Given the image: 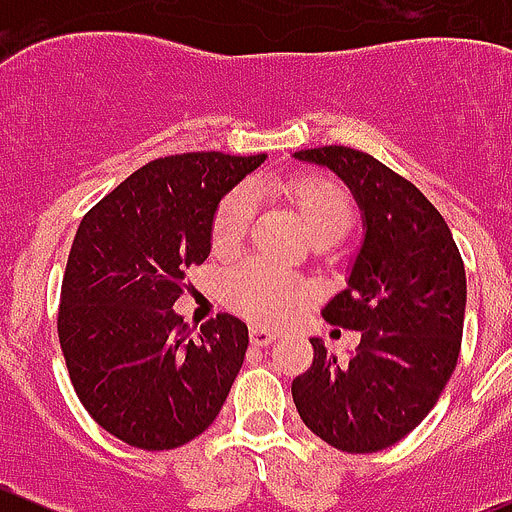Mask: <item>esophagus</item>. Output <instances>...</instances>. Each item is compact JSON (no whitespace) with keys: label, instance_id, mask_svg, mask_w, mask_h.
Here are the masks:
<instances>
[{"label":"esophagus","instance_id":"34e87169","mask_svg":"<svg viewBox=\"0 0 512 512\" xmlns=\"http://www.w3.org/2000/svg\"><path fill=\"white\" fill-rule=\"evenodd\" d=\"M275 336L278 334L270 329H265V326H252V331H250V339L255 347H267V344H273Z\"/></svg>","mask_w":512,"mask_h":512}]
</instances>
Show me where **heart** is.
<instances>
[{
	"label": "heart",
	"mask_w": 512,
	"mask_h": 512,
	"mask_svg": "<svg viewBox=\"0 0 512 512\" xmlns=\"http://www.w3.org/2000/svg\"><path fill=\"white\" fill-rule=\"evenodd\" d=\"M267 191L290 201L313 239L334 242L352 227V201L331 178H255L252 183L234 186L216 206L211 219V250L216 257H232L242 247L255 219L257 193ZM303 296L306 285L296 275L265 262H245L224 275V301L255 324H280L303 301Z\"/></svg>",
	"instance_id": "1"
}]
</instances>
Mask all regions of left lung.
I'll use <instances>...</instances> for the list:
<instances>
[{
    "instance_id": "1",
    "label": "left lung",
    "mask_w": 512,
    "mask_h": 512,
    "mask_svg": "<svg viewBox=\"0 0 512 512\" xmlns=\"http://www.w3.org/2000/svg\"><path fill=\"white\" fill-rule=\"evenodd\" d=\"M352 188L365 242L349 285L324 306L329 324L362 334L336 362L311 339L313 362L290 385L301 421L347 454H372L408 436L444 393L462 349L467 275L436 206L388 165L352 147L301 150Z\"/></svg>"
}]
</instances>
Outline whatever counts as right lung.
Instances as JSON below:
<instances>
[{
	"mask_svg": "<svg viewBox=\"0 0 512 512\" xmlns=\"http://www.w3.org/2000/svg\"><path fill=\"white\" fill-rule=\"evenodd\" d=\"M265 155L183 153L142 165L78 224L58 339L78 400L104 431L147 451L214 423L245 362L247 324L216 313L193 339L173 311L211 250L224 193Z\"/></svg>",
	"mask_w": 512,
	"mask_h": 512,
	"instance_id": "add662e5",
	"label": "right lung"
}]
</instances>
